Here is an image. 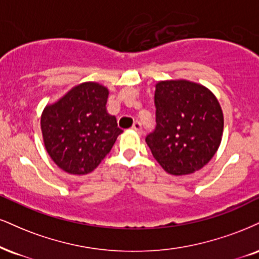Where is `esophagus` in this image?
Returning <instances> with one entry per match:
<instances>
[{
  "instance_id": "obj_1",
  "label": "esophagus",
  "mask_w": 259,
  "mask_h": 259,
  "mask_svg": "<svg viewBox=\"0 0 259 259\" xmlns=\"http://www.w3.org/2000/svg\"><path fill=\"white\" fill-rule=\"evenodd\" d=\"M132 129L134 130V132H136V133H139V134H142V126H141V123H140V121H135Z\"/></svg>"
}]
</instances>
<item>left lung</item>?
<instances>
[{
	"label": "left lung",
	"mask_w": 259,
	"mask_h": 259,
	"mask_svg": "<svg viewBox=\"0 0 259 259\" xmlns=\"http://www.w3.org/2000/svg\"><path fill=\"white\" fill-rule=\"evenodd\" d=\"M157 126L146 142L170 175H189L204 167L219 149L224 118L210 89L187 79L155 84Z\"/></svg>",
	"instance_id": "1"
}]
</instances>
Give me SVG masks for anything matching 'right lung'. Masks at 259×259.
Returning a JSON list of instances; mask_svg holds the SVG:
<instances>
[{"instance_id":"1","label":"right lung","mask_w":259,"mask_h":259,"mask_svg":"<svg viewBox=\"0 0 259 259\" xmlns=\"http://www.w3.org/2000/svg\"><path fill=\"white\" fill-rule=\"evenodd\" d=\"M108 94L102 84L83 82L43 110L40 130L47 153L65 172H92L123 133L106 108Z\"/></svg>"}]
</instances>
